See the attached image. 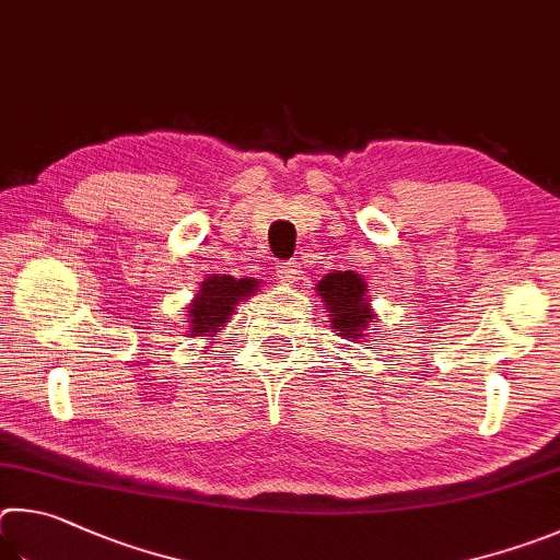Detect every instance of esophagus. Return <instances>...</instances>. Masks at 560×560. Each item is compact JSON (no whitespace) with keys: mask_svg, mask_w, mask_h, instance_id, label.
Returning <instances> with one entry per match:
<instances>
[{"mask_svg":"<svg viewBox=\"0 0 560 560\" xmlns=\"http://www.w3.org/2000/svg\"><path fill=\"white\" fill-rule=\"evenodd\" d=\"M300 265L295 260H285V262H278L275 265V278H278L282 285H295L300 280Z\"/></svg>","mask_w":560,"mask_h":560,"instance_id":"34e87169","label":"esophagus"}]
</instances>
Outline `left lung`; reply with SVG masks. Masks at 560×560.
I'll use <instances>...</instances> for the list:
<instances>
[{
    "instance_id": "1",
    "label": "left lung",
    "mask_w": 560,
    "mask_h": 560,
    "mask_svg": "<svg viewBox=\"0 0 560 560\" xmlns=\"http://www.w3.org/2000/svg\"><path fill=\"white\" fill-rule=\"evenodd\" d=\"M317 292L325 302L331 317V327L339 337L361 339L366 337L369 322L374 319V312L369 307L366 282L361 275L345 272H327L319 280Z\"/></svg>"
}]
</instances>
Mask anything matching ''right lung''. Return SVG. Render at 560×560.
<instances>
[{
  "instance_id": "add662e5",
  "label": "right lung",
  "mask_w": 560,
  "mask_h": 560,
  "mask_svg": "<svg viewBox=\"0 0 560 560\" xmlns=\"http://www.w3.org/2000/svg\"><path fill=\"white\" fill-rule=\"evenodd\" d=\"M260 282L250 278L235 280L231 275H211L201 282L199 295L189 305L191 337H211L231 319L235 305L250 298Z\"/></svg>"
}]
</instances>
